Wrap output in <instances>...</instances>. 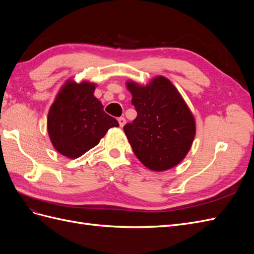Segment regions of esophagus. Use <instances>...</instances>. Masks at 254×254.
Segmentation results:
<instances>
[{
    "mask_svg": "<svg viewBox=\"0 0 254 254\" xmlns=\"http://www.w3.org/2000/svg\"><path fill=\"white\" fill-rule=\"evenodd\" d=\"M118 121H119V124H120V126H121V127H124V126H125V124H126V120H125V118H119V119H118Z\"/></svg>",
    "mask_w": 254,
    "mask_h": 254,
    "instance_id": "1",
    "label": "esophagus"
}]
</instances>
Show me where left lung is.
Instances as JSON below:
<instances>
[{
  "instance_id": "8db88e82",
  "label": "left lung",
  "mask_w": 254,
  "mask_h": 254,
  "mask_svg": "<svg viewBox=\"0 0 254 254\" xmlns=\"http://www.w3.org/2000/svg\"><path fill=\"white\" fill-rule=\"evenodd\" d=\"M137 112L124 131L136 158L151 171L164 172L186 158L196 134L193 113L170 79L126 82Z\"/></svg>"
}]
</instances>
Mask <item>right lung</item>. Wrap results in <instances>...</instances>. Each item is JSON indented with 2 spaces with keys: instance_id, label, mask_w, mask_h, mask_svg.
Instances as JSON below:
<instances>
[{
  "instance_id": "add662e5",
  "label": "right lung",
  "mask_w": 254,
  "mask_h": 254,
  "mask_svg": "<svg viewBox=\"0 0 254 254\" xmlns=\"http://www.w3.org/2000/svg\"><path fill=\"white\" fill-rule=\"evenodd\" d=\"M96 84L67 79L60 88L48 114V133L60 155L76 159L95 147L119 123L104 111L94 96Z\"/></svg>"
}]
</instances>
